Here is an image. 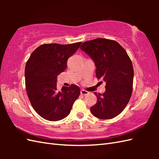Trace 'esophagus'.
Listing matches in <instances>:
<instances>
[{"mask_svg":"<svg viewBox=\"0 0 159 159\" xmlns=\"http://www.w3.org/2000/svg\"><path fill=\"white\" fill-rule=\"evenodd\" d=\"M80 93H81L83 96H85V95H87V94L89 93V92L85 89H82L81 91H80Z\"/></svg>","mask_w":159,"mask_h":159,"instance_id":"34e87169","label":"esophagus"}]
</instances>
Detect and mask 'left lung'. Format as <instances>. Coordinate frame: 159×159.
<instances>
[{
	"instance_id": "1",
	"label": "left lung",
	"mask_w": 159,
	"mask_h": 159,
	"mask_svg": "<svg viewBox=\"0 0 159 159\" xmlns=\"http://www.w3.org/2000/svg\"><path fill=\"white\" fill-rule=\"evenodd\" d=\"M80 49L95 63L97 79L106 82L105 92H94L98 99L91 112L99 119H112L122 112L133 92L134 70L130 57L119 43L108 39L83 42Z\"/></svg>"
}]
</instances>
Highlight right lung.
I'll return each instance as SVG.
<instances>
[{
    "mask_svg": "<svg viewBox=\"0 0 159 159\" xmlns=\"http://www.w3.org/2000/svg\"><path fill=\"white\" fill-rule=\"evenodd\" d=\"M81 43H44L32 52L26 63L25 85L29 101L45 120L59 121L66 117L80 95L76 85L59 90L57 77L66 69L67 59Z\"/></svg>",
    "mask_w": 159,
    "mask_h": 159,
    "instance_id": "1",
    "label": "right lung"
}]
</instances>
